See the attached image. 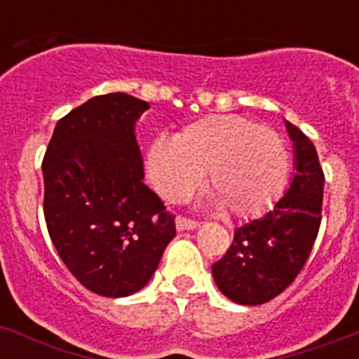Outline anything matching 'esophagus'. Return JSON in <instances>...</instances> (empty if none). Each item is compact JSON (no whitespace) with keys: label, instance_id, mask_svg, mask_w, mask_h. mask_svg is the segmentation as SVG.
<instances>
[{"label":"esophagus","instance_id":"obj_1","mask_svg":"<svg viewBox=\"0 0 359 359\" xmlns=\"http://www.w3.org/2000/svg\"><path fill=\"white\" fill-rule=\"evenodd\" d=\"M198 227V220H193L188 217H177V229L179 231H186V229H195Z\"/></svg>","mask_w":359,"mask_h":359}]
</instances>
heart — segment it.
Returning a JSON list of instances; mask_svg holds the SVG:
<instances>
[{
  "instance_id": "heart-1",
  "label": "heart",
  "mask_w": 359,
  "mask_h": 359,
  "mask_svg": "<svg viewBox=\"0 0 359 359\" xmlns=\"http://www.w3.org/2000/svg\"><path fill=\"white\" fill-rule=\"evenodd\" d=\"M289 166L278 132L231 114L202 117L175 141H155L148 154L149 179L166 201L188 198L208 171L215 202L240 218L269 210L287 184Z\"/></svg>"
}]
</instances>
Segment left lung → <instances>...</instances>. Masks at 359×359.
Listing matches in <instances>:
<instances>
[{
	"mask_svg": "<svg viewBox=\"0 0 359 359\" xmlns=\"http://www.w3.org/2000/svg\"><path fill=\"white\" fill-rule=\"evenodd\" d=\"M287 130L296 154L291 188L269 213L240 226L226 255L213 264L218 289L235 304H266L285 291L320 231L325 175L313 142L294 124L287 123Z\"/></svg>",
	"mask_w": 359,
	"mask_h": 359,
	"instance_id": "1",
	"label": "left lung"
}]
</instances>
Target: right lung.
Listing matches in <instances>:
<instances>
[{"label": "right lung", "mask_w": 359, "mask_h": 359, "mask_svg": "<svg viewBox=\"0 0 359 359\" xmlns=\"http://www.w3.org/2000/svg\"><path fill=\"white\" fill-rule=\"evenodd\" d=\"M146 101L97 95L55 124L43 157L46 227L88 291L121 298L142 289L175 236V215L144 184L133 126Z\"/></svg>", "instance_id": "add662e5"}]
</instances>
